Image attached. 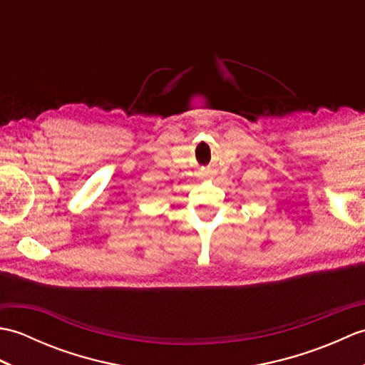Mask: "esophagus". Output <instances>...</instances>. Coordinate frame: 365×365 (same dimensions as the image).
Instances as JSON below:
<instances>
[{
    "label": "esophagus",
    "mask_w": 365,
    "mask_h": 365,
    "mask_svg": "<svg viewBox=\"0 0 365 365\" xmlns=\"http://www.w3.org/2000/svg\"><path fill=\"white\" fill-rule=\"evenodd\" d=\"M202 175H204V177H207V175H208V174H207V173H204V174H202Z\"/></svg>",
    "instance_id": "esophagus-1"
}]
</instances>
